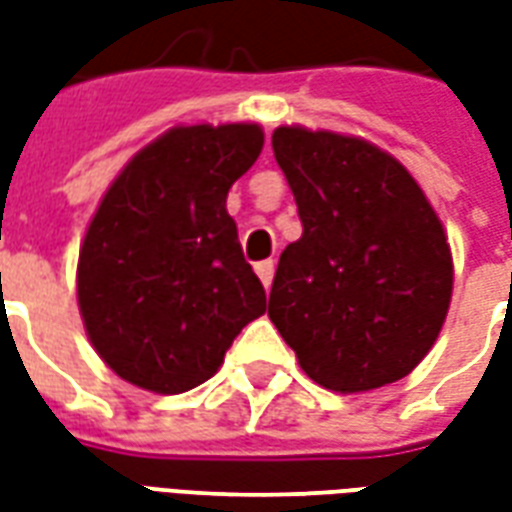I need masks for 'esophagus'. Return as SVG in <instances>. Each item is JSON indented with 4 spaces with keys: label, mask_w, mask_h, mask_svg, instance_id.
Masks as SVG:
<instances>
[{
    "label": "esophagus",
    "mask_w": 512,
    "mask_h": 512,
    "mask_svg": "<svg viewBox=\"0 0 512 512\" xmlns=\"http://www.w3.org/2000/svg\"><path fill=\"white\" fill-rule=\"evenodd\" d=\"M255 271L257 277H260V282H263L266 288H271V279H274V260H260V263H255Z\"/></svg>",
    "instance_id": "34e87169"
}]
</instances>
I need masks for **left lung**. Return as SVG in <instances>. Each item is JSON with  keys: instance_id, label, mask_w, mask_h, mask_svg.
Here are the masks:
<instances>
[{"instance_id": "1", "label": "left lung", "mask_w": 512, "mask_h": 512, "mask_svg": "<svg viewBox=\"0 0 512 512\" xmlns=\"http://www.w3.org/2000/svg\"><path fill=\"white\" fill-rule=\"evenodd\" d=\"M274 158L304 233L279 255L268 318L301 370L354 395L406 378L439 337L452 255L408 169L359 136L279 126Z\"/></svg>"}]
</instances>
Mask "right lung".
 <instances>
[{"instance_id": "add662e5", "label": "right lung", "mask_w": 512, "mask_h": 512, "mask_svg": "<svg viewBox=\"0 0 512 512\" xmlns=\"http://www.w3.org/2000/svg\"><path fill=\"white\" fill-rule=\"evenodd\" d=\"M263 150L255 123L175 126L142 147L87 227L76 296L90 343L128 384L200 386L266 312L227 191Z\"/></svg>"}]
</instances>
